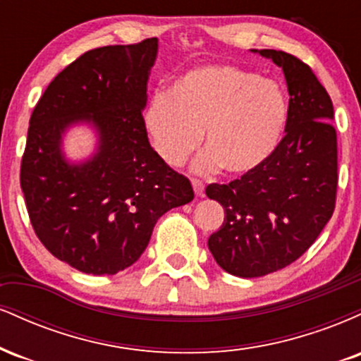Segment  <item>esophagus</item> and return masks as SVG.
I'll return each instance as SVG.
<instances>
[{"instance_id":"esophagus-1","label":"esophagus","mask_w":361,"mask_h":361,"mask_svg":"<svg viewBox=\"0 0 361 361\" xmlns=\"http://www.w3.org/2000/svg\"><path fill=\"white\" fill-rule=\"evenodd\" d=\"M192 185H193L195 195H197V197H205V186L200 180H192Z\"/></svg>"}]
</instances>
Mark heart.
I'll list each match as a JSON object with an SVG mask.
<instances>
[{
	"label": "heart",
	"mask_w": 361,
	"mask_h": 361,
	"mask_svg": "<svg viewBox=\"0 0 361 361\" xmlns=\"http://www.w3.org/2000/svg\"><path fill=\"white\" fill-rule=\"evenodd\" d=\"M288 120V100L271 80L235 66H204L156 94L144 111V126L157 154L180 166L198 147L197 173L219 168L234 176L263 166L279 146Z\"/></svg>",
	"instance_id": "obj_1"
}]
</instances>
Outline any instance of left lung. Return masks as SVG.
<instances>
[{
	"mask_svg": "<svg viewBox=\"0 0 361 361\" xmlns=\"http://www.w3.org/2000/svg\"><path fill=\"white\" fill-rule=\"evenodd\" d=\"M285 74L290 94L285 137L263 166L227 185L207 186L224 207L209 250L222 270L255 279L288 267L312 246L336 204L334 109L307 64L287 52L251 49Z\"/></svg>",
	"mask_w": 361,
	"mask_h": 361,
	"instance_id": "8db88e82",
	"label": "left lung"
}]
</instances>
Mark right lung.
I'll return each mask as SVG.
<instances>
[{
	"instance_id": "1",
	"label": "right lung",
	"mask_w": 361,
	"mask_h": 361,
	"mask_svg": "<svg viewBox=\"0 0 361 361\" xmlns=\"http://www.w3.org/2000/svg\"><path fill=\"white\" fill-rule=\"evenodd\" d=\"M157 39L93 49L54 78L28 127L20 185L40 243L91 275H115L140 258L157 219L193 200L188 178L161 159L142 110ZM90 126L95 151L73 161L65 134Z\"/></svg>"
}]
</instances>
